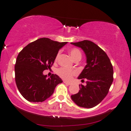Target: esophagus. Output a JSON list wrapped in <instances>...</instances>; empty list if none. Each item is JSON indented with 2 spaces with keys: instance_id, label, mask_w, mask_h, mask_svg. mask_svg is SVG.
I'll list each match as a JSON object with an SVG mask.
<instances>
[{
  "instance_id": "esophagus-1",
  "label": "esophagus",
  "mask_w": 131,
  "mask_h": 131,
  "mask_svg": "<svg viewBox=\"0 0 131 131\" xmlns=\"http://www.w3.org/2000/svg\"><path fill=\"white\" fill-rule=\"evenodd\" d=\"M63 82H64V83L67 84V85H72V83H71V82H67V81H63Z\"/></svg>"
}]
</instances>
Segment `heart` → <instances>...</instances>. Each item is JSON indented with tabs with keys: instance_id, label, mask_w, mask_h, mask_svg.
<instances>
[{
	"instance_id": "heart-1",
	"label": "heart",
	"mask_w": 131,
	"mask_h": 131,
	"mask_svg": "<svg viewBox=\"0 0 131 131\" xmlns=\"http://www.w3.org/2000/svg\"><path fill=\"white\" fill-rule=\"evenodd\" d=\"M69 54H70L71 57L74 60H75L76 59H80L82 58V53H81L79 49L75 48H71L69 50ZM59 55V54H58L56 56V60H57ZM57 73L62 79H64V80H69L72 79V77L74 75L77 74V71L75 69H71L65 67H62L58 69Z\"/></svg>"
}]
</instances>
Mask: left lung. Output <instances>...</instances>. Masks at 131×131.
I'll return each instance as SVG.
<instances>
[{
    "mask_svg": "<svg viewBox=\"0 0 131 131\" xmlns=\"http://www.w3.org/2000/svg\"><path fill=\"white\" fill-rule=\"evenodd\" d=\"M84 51L87 64L78 79L86 80V85H79L78 93L71 95L79 106L92 108L99 105L107 95L113 82V67L106 53L90 40L71 43Z\"/></svg>",
    "mask_w": 131,
    "mask_h": 131,
    "instance_id": "left-lung-1",
    "label": "left lung"
}]
</instances>
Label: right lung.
I'll list each match as a JSON object with an SVG mask.
<instances>
[{
	"label": "right lung",
	"mask_w": 131,
	"mask_h": 131,
	"mask_svg": "<svg viewBox=\"0 0 131 131\" xmlns=\"http://www.w3.org/2000/svg\"><path fill=\"white\" fill-rule=\"evenodd\" d=\"M67 42L40 38L29 43L18 54L15 64V80L20 93L26 100L42 102L53 94L63 81L56 74L48 79L44 70L52 67L58 52Z\"/></svg>",
	"instance_id": "obj_1"
}]
</instances>
